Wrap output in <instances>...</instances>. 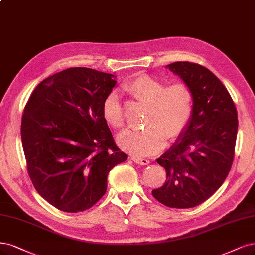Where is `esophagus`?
<instances>
[{
  "instance_id": "obj_1",
  "label": "esophagus",
  "mask_w": 255,
  "mask_h": 255,
  "mask_svg": "<svg viewBox=\"0 0 255 255\" xmlns=\"http://www.w3.org/2000/svg\"><path fill=\"white\" fill-rule=\"evenodd\" d=\"M131 160H133L136 163H138V164H142V165H146V164L150 163V161H148L146 158H141V157H137V156L131 157Z\"/></svg>"
}]
</instances>
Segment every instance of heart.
<instances>
[{"label":"heart","instance_id":"b5f03b06","mask_svg":"<svg viewBox=\"0 0 255 255\" xmlns=\"http://www.w3.org/2000/svg\"><path fill=\"white\" fill-rule=\"evenodd\" d=\"M126 89L148 111L142 130L128 129L118 137V143L135 156H148L159 152L166 138L175 139L186 128L193 111V93L184 82L164 83L150 76H139L128 82ZM104 120L115 128L125 126L119 95L112 92L102 107Z\"/></svg>","mask_w":255,"mask_h":255}]
</instances>
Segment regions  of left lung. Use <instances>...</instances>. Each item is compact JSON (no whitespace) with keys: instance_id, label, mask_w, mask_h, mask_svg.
<instances>
[{"instance_id":"8db88e82","label":"left lung","mask_w":255,"mask_h":255,"mask_svg":"<svg viewBox=\"0 0 255 255\" xmlns=\"http://www.w3.org/2000/svg\"><path fill=\"white\" fill-rule=\"evenodd\" d=\"M166 67L191 89L193 111L176 141L157 159L166 179L152 194L166 207L187 209L211 197L229 174L238 112L229 92L208 68L191 62Z\"/></svg>"}]
</instances>
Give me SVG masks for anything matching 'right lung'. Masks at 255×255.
Here are the masks:
<instances>
[{"label":"right lung","instance_id":"obj_1","mask_svg":"<svg viewBox=\"0 0 255 255\" xmlns=\"http://www.w3.org/2000/svg\"><path fill=\"white\" fill-rule=\"evenodd\" d=\"M116 83L111 74L67 68L43 80L24 109L21 138L29 177L61 211L93 207L107 192L109 172L128 159L102 114Z\"/></svg>","mask_w":255,"mask_h":255}]
</instances>
